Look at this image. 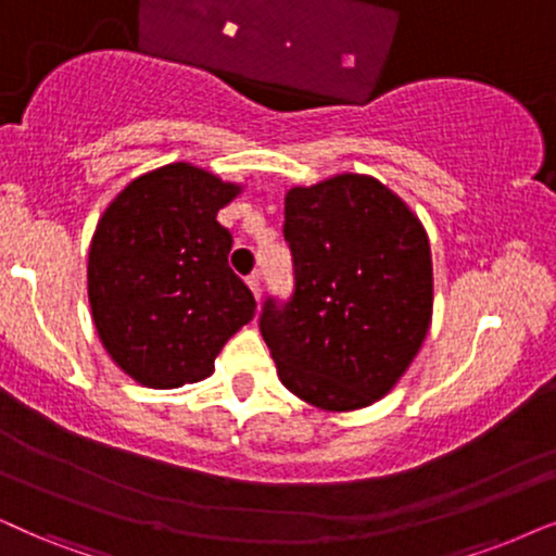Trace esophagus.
<instances>
[{
  "instance_id": "34e87169",
  "label": "esophagus",
  "mask_w": 556,
  "mask_h": 556,
  "mask_svg": "<svg viewBox=\"0 0 556 556\" xmlns=\"http://www.w3.org/2000/svg\"><path fill=\"white\" fill-rule=\"evenodd\" d=\"M248 286H250L252 295H255V299L261 301V276H257V273H252V276L248 278Z\"/></svg>"
}]
</instances>
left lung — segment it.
<instances>
[{
  "label": "left lung",
  "mask_w": 556,
  "mask_h": 556,
  "mask_svg": "<svg viewBox=\"0 0 556 556\" xmlns=\"http://www.w3.org/2000/svg\"><path fill=\"white\" fill-rule=\"evenodd\" d=\"M293 299L263 306L278 378L321 410H357L393 391L434 308L429 235L378 178L337 173L286 193Z\"/></svg>",
  "instance_id": "8db88e82"
}]
</instances>
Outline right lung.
<instances>
[{
    "label": "right lung",
    "mask_w": 556,
    "mask_h": 556,
    "mask_svg": "<svg viewBox=\"0 0 556 556\" xmlns=\"http://www.w3.org/2000/svg\"><path fill=\"white\" fill-rule=\"evenodd\" d=\"M242 184L191 163L129 181L93 229L86 286L114 365L146 388H181L214 372L255 299L229 268L232 235L216 222Z\"/></svg>",
    "instance_id": "1"
}]
</instances>
